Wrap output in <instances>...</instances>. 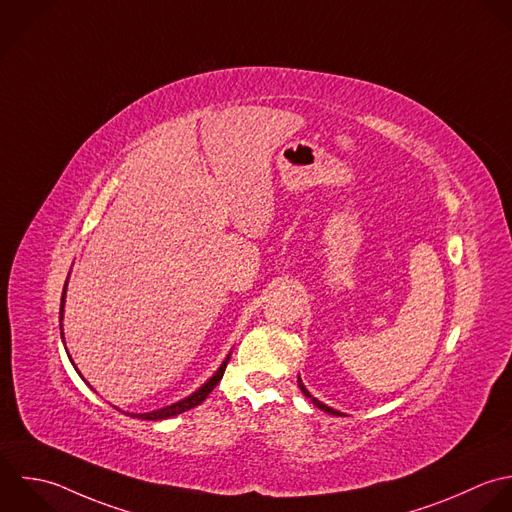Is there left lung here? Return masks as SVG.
Returning a JSON list of instances; mask_svg holds the SVG:
<instances>
[{
	"mask_svg": "<svg viewBox=\"0 0 512 512\" xmlns=\"http://www.w3.org/2000/svg\"><path fill=\"white\" fill-rule=\"evenodd\" d=\"M299 389H301V393H303V395H305V397H307V399H311V401H313V405H315V407H319V409H321V411H325V413H329V415H341V413H339V411H335V409H331V407H327V405H323V403H321V401H317V399H315V397H313V395H311V393H309V391H307V389H305V385H303V383H301V379H299Z\"/></svg>",
	"mask_w": 512,
	"mask_h": 512,
	"instance_id": "8db88e82",
	"label": "left lung"
}]
</instances>
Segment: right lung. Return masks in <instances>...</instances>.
I'll return each instance as SVG.
<instances>
[{
  "instance_id": "1",
  "label": "right lung",
  "mask_w": 512,
  "mask_h": 512,
  "mask_svg": "<svg viewBox=\"0 0 512 512\" xmlns=\"http://www.w3.org/2000/svg\"><path fill=\"white\" fill-rule=\"evenodd\" d=\"M65 291V289H63ZM61 309H63V301H61ZM227 363H229V359L219 367V371L197 391V393H193L191 397H187V399H183V401H179V403H175V405H171V407H165V409H159V411H153V413H143V415H133V417H137V419H143V421H159V419H169V417H175V415H179V413H183V411H189V409H193V407H197V405H201L205 399H207V395L217 387V383L223 379V373H225V367H227Z\"/></svg>"
}]
</instances>
